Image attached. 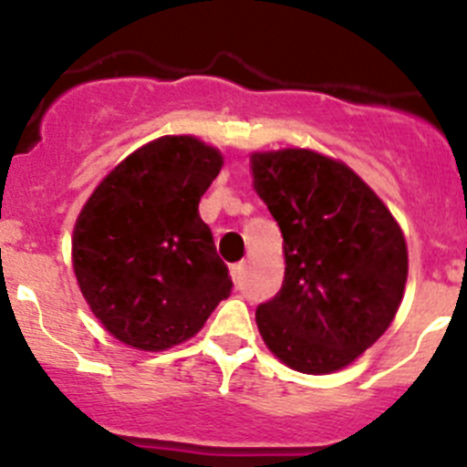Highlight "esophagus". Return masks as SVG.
<instances>
[{"label": "esophagus", "instance_id": "1", "mask_svg": "<svg viewBox=\"0 0 467 467\" xmlns=\"http://www.w3.org/2000/svg\"><path fill=\"white\" fill-rule=\"evenodd\" d=\"M230 275H233V280L239 285V282H242V277H244V262L233 264V266H230Z\"/></svg>", "mask_w": 467, "mask_h": 467}]
</instances>
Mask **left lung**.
<instances>
[{
    "label": "left lung",
    "mask_w": 467,
    "mask_h": 467,
    "mask_svg": "<svg viewBox=\"0 0 467 467\" xmlns=\"http://www.w3.org/2000/svg\"><path fill=\"white\" fill-rule=\"evenodd\" d=\"M255 190L282 230L285 280L255 312L268 350L334 373L386 332L407 282L402 230L352 169L305 149L255 153Z\"/></svg>",
    "instance_id": "8db88e82"
}]
</instances>
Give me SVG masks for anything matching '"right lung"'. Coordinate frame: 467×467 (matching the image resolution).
<instances>
[{"instance_id":"1","label":"right lung","mask_w":467,"mask_h":467,"mask_svg":"<svg viewBox=\"0 0 467 467\" xmlns=\"http://www.w3.org/2000/svg\"><path fill=\"white\" fill-rule=\"evenodd\" d=\"M221 153L196 138H160L117 164L74 228L78 286L126 346L167 350L194 337L233 291L199 201Z\"/></svg>"}]
</instances>
